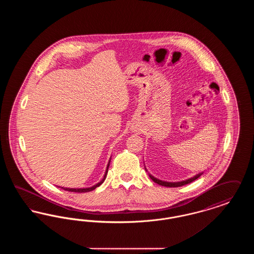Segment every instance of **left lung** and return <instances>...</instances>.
<instances>
[{"mask_svg": "<svg viewBox=\"0 0 254 254\" xmlns=\"http://www.w3.org/2000/svg\"><path fill=\"white\" fill-rule=\"evenodd\" d=\"M145 170H146V169H145ZM146 171H147V170H146ZM202 174H203V172H202V173H198V174H196L193 177H191V178H190V179H188V180L181 182L161 181V180H159L157 178H155L154 176H152L151 174H148V175H149V177H150V179H151L152 181L157 183L158 185H160V186L169 187V188H177V187H182V186H185V185H187V184H190V183H191V182L195 181V180H196L197 178H199Z\"/></svg>", "mask_w": 254, "mask_h": 254, "instance_id": "obj_1", "label": "left lung"}]
</instances>
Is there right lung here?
Instances as JSON below:
<instances>
[{"instance_id":"obj_1","label":"right lung","mask_w":254,"mask_h":254,"mask_svg":"<svg viewBox=\"0 0 254 254\" xmlns=\"http://www.w3.org/2000/svg\"><path fill=\"white\" fill-rule=\"evenodd\" d=\"M110 159H111V158H110ZM110 159H109V164H108V166H107V169H106V172H105V175H104L103 179L99 182V183H97L96 185H94V186H92V187H90V188H84V189H69V188H62V189L64 190H67V191H71V192H81V193H82V192H88V191H91V190H95L96 188H98L99 186H101V185L104 183V181L106 180V177H107V174H108V170H109ZM59 188H61V187H59Z\"/></svg>"}]
</instances>
